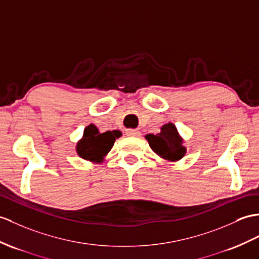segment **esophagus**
I'll use <instances>...</instances> for the list:
<instances>
[{"label":"esophagus","mask_w":259,"mask_h":259,"mask_svg":"<svg viewBox=\"0 0 259 259\" xmlns=\"http://www.w3.org/2000/svg\"><path fill=\"white\" fill-rule=\"evenodd\" d=\"M125 134H126V136L135 137V136H138V135H140V131L134 130V128H128V130H126Z\"/></svg>","instance_id":"obj_1"}]
</instances>
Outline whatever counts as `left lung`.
<instances>
[{
  "label": "left lung",
  "instance_id": "obj_1",
  "mask_svg": "<svg viewBox=\"0 0 259 259\" xmlns=\"http://www.w3.org/2000/svg\"><path fill=\"white\" fill-rule=\"evenodd\" d=\"M159 134H148L145 137L150 148L161 158L176 161L181 159L186 154V147L182 146V138L172 123L161 126Z\"/></svg>",
  "mask_w": 259,
  "mask_h": 259
}]
</instances>
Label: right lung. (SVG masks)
I'll use <instances>...</instances> for the list:
<instances>
[{
  "instance_id": "right-lung-1",
  "label": "right lung",
  "mask_w": 259,
  "mask_h": 259,
  "mask_svg": "<svg viewBox=\"0 0 259 259\" xmlns=\"http://www.w3.org/2000/svg\"><path fill=\"white\" fill-rule=\"evenodd\" d=\"M119 131H108L100 133L97 126L93 124L87 126L83 132V137L77 144V151L81 158L101 162L103 157L109 153L114 145L116 138L121 137Z\"/></svg>"
}]
</instances>
